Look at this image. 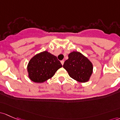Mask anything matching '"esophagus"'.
<instances>
[{"mask_svg": "<svg viewBox=\"0 0 120 120\" xmlns=\"http://www.w3.org/2000/svg\"><path fill=\"white\" fill-rule=\"evenodd\" d=\"M64 63V60H61V64H62V65H63Z\"/></svg>", "mask_w": 120, "mask_h": 120, "instance_id": "34e87169", "label": "esophagus"}]
</instances>
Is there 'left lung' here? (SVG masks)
<instances>
[{
	"mask_svg": "<svg viewBox=\"0 0 120 120\" xmlns=\"http://www.w3.org/2000/svg\"><path fill=\"white\" fill-rule=\"evenodd\" d=\"M63 67L71 78L79 82H86L93 73V64L89 59L78 52H72L68 55Z\"/></svg>",
	"mask_w": 120,
	"mask_h": 120,
	"instance_id": "1",
	"label": "left lung"
}]
</instances>
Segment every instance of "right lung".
Listing matches in <instances>:
<instances>
[{
    "label": "right lung",
    "mask_w": 120,
    "mask_h": 120,
    "mask_svg": "<svg viewBox=\"0 0 120 120\" xmlns=\"http://www.w3.org/2000/svg\"><path fill=\"white\" fill-rule=\"evenodd\" d=\"M61 67L62 65L57 57L45 51L36 55L30 60L27 71L33 82L42 83L51 78Z\"/></svg>",
    "instance_id": "right-lung-1"
}]
</instances>
